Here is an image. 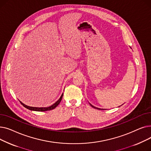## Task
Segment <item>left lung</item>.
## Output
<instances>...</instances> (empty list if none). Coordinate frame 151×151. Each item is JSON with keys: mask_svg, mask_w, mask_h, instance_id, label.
Returning <instances> with one entry per match:
<instances>
[{"mask_svg": "<svg viewBox=\"0 0 151 151\" xmlns=\"http://www.w3.org/2000/svg\"><path fill=\"white\" fill-rule=\"evenodd\" d=\"M89 104H90V105L92 107V108H96V109H100V110H104V109H100V108H97V107H96V106H93L92 105H91L90 103H89Z\"/></svg>", "mask_w": 151, "mask_h": 151, "instance_id": "obj_1", "label": "left lung"}]
</instances>
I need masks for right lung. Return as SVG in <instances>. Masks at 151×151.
<instances>
[{
	"label": "right lung",
	"mask_w": 151,
	"mask_h": 151,
	"mask_svg": "<svg viewBox=\"0 0 151 151\" xmlns=\"http://www.w3.org/2000/svg\"><path fill=\"white\" fill-rule=\"evenodd\" d=\"M62 97H63V93L61 95L60 97L59 98V99L56 101L55 102L54 104H52V105L50 106H47V107H32V106H27L26 105L24 104L23 103H22L21 101V104H22V105L23 106H24L26 108L29 109V110H31V111H50V110H51V109H54L55 107H56L59 104L60 102L62 100Z\"/></svg>",
	"instance_id": "right-lung-1"
}]
</instances>
